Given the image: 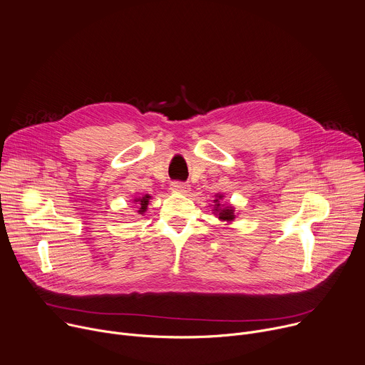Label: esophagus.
Masks as SVG:
<instances>
[{"mask_svg":"<svg viewBox=\"0 0 365 365\" xmlns=\"http://www.w3.org/2000/svg\"><path fill=\"white\" fill-rule=\"evenodd\" d=\"M172 189L173 190H178V192H182V193H187L189 192V185L185 183V182H172Z\"/></svg>","mask_w":365,"mask_h":365,"instance_id":"obj_1","label":"esophagus"}]
</instances>
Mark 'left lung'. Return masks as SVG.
Returning a JSON list of instances; mask_svg holds the SVG:
<instances>
[{
	"mask_svg": "<svg viewBox=\"0 0 365 365\" xmlns=\"http://www.w3.org/2000/svg\"><path fill=\"white\" fill-rule=\"evenodd\" d=\"M221 200H222V195H217V200H214V214L221 220V221H227V222H231L236 215H235V208L231 205H222L221 204Z\"/></svg>",
	"mask_w": 365,
	"mask_h": 365,
	"instance_id": "1",
	"label": "left lung"
}]
</instances>
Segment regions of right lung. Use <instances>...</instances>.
I'll return each instance as SVG.
<instances>
[{
	"label": "right lung",
	"instance_id": "right-lung-1",
	"mask_svg": "<svg viewBox=\"0 0 365 365\" xmlns=\"http://www.w3.org/2000/svg\"><path fill=\"white\" fill-rule=\"evenodd\" d=\"M150 195H144L141 197H135L134 202L138 204V214H144L147 211V207H148V202H150Z\"/></svg>",
	"mask_w": 365,
	"mask_h": 365
}]
</instances>
